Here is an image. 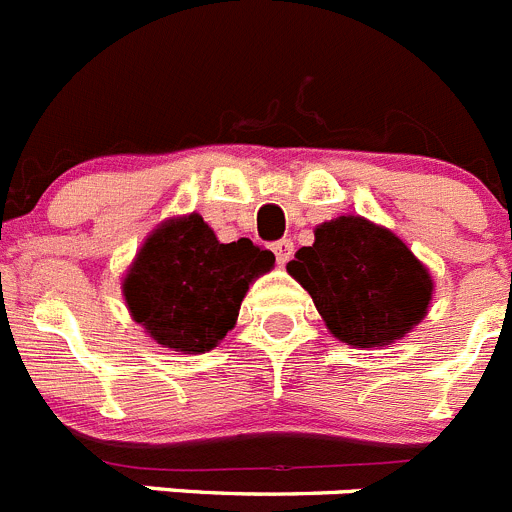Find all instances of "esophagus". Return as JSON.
<instances>
[{
	"mask_svg": "<svg viewBox=\"0 0 512 512\" xmlns=\"http://www.w3.org/2000/svg\"><path fill=\"white\" fill-rule=\"evenodd\" d=\"M273 252H275V260H278V265H285V262L293 257V242H290V239H280V242H275L273 245Z\"/></svg>",
	"mask_w": 512,
	"mask_h": 512,
	"instance_id": "obj_1",
	"label": "esophagus"
}]
</instances>
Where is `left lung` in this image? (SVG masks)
Wrapping results in <instances>:
<instances>
[{"instance_id": "8db88e82", "label": "left lung", "mask_w": 512, "mask_h": 512, "mask_svg": "<svg viewBox=\"0 0 512 512\" xmlns=\"http://www.w3.org/2000/svg\"><path fill=\"white\" fill-rule=\"evenodd\" d=\"M313 237L288 262V273L339 342L385 347L421 324L434 280L403 239L352 214L319 224Z\"/></svg>"}]
</instances>
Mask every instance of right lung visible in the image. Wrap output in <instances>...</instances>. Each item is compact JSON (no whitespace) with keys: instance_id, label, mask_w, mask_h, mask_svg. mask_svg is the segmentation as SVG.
Wrapping results in <instances>:
<instances>
[{"instance_id":"add662e5","label":"right lung","mask_w":512,"mask_h":512,"mask_svg":"<svg viewBox=\"0 0 512 512\" xmlns=\"http://www.w3.org/2000/svg\"><path fill=\"white\" fill-rule=\"evenodd\" d=\"M275 265L270 250L237 239L222 245L199 214L160 224L122 283L132 319L173 352L201 354L237 324L250 283Z\"/></svg>"}]
</instances>
